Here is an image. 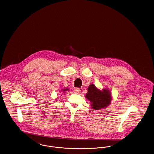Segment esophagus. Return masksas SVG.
Instances as JSON below:
<instances>
[{"instance_id":"34e87169","label":"esophagus","mask_w":154,"mask_h":154,"mask_svg":"<svg viewBox=\"0 0 154 154\" xmlns=\"http://www.w3.org/2000/svg\"><path fill=\"white\" fill-rule=\"evenodd\" d=\"M74 93H76V94H80L81 93V90H80L79 88H76L75 90H74Z\"/></svg>"}]
</instances>
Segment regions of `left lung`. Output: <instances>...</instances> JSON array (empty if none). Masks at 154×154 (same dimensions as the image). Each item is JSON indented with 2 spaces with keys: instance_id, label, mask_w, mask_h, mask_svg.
Wrapping results in <instances>:
<instances>
[{
  "instance_id": "8db88e82",
  "label": "left lung",
  "mask_w": 154,
  "mask_h": 154,
  "mask_svg": "<svg viewBox=\"0 0 154 154\" xmlns=\"http://www.w3.org/2000/svg\"><path fill=\"white\" fill-rule=\"evenodd\" d=\"M86 98L91 102V106L95 110H99L108 106L111 101V94L109 91L103 89L100 91L91 84L88 87Z\"/></svg>"
}]
</instances>
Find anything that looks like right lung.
Segmentation results:
<instances>
[{"instance_id": "add662e5", "label": "right lung", "mask_w": 154, "mask_h": 154, "mask_svg": "<svg viewBox=\"0 0 154 154\" xmlns=\"http://www.w3.org/2000/svg\"><path fill=\"white\" fill-rule=\"evenodd\" d=\"M68 90V88H66V89H64V90H63V91H65L66 90Z\"/></svg>"}]
</instances>
